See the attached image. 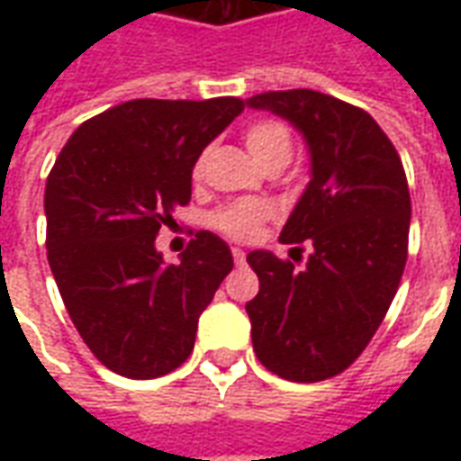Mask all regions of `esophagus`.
Here are the masks:
<instances>
[{
    "label": "esophagus",
    "mask_w": 461,
    "mask_h": 461,
    "mask_svg": "<svg viewBox=\"0 0 461 461\" xmlns=\"http://www.w3.org/2000/svg\"><path fill=\"white\" fill-rule=\"evenodd\" d=\"M231 257H234V264H244V261H247V254H244V251L241 249H237V247H234V249H231Z\"/></svg>",
    "instance_id": "1"
}]
</instances>
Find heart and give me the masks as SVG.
Segmentation results:
<instances>
[{"instance_id":"heart-1","label":"heart","mask_w":461,"mask_h":461,"mask_svg":"<svg viewBox=\"0 0 461 461\" xmlns=\"http://www.w3.org/2000/svg\"><path fill=\"white\" fill-rule=\"evenodd\" d=\"M244 142L249 148L251 158L259 162L264 170L269 167H286L294 155V138L289 128L276 118H261L247 125ZM204 167V155H200L192 165V175L200 177ZM269 217V207L261 202H234L220 207L210 214V224L230 240H251L261 221Z\"/></svg>"}]
</instances>
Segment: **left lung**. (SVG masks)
<instances>
[{
    "mask_svg": "<svg viewBox=\"0 0 461 461\" xmlns=\"http://www.w3.org/2000/svg\"><path fill=\"white\" fill-rule=\"evenodd\" d=\"M247 105L286 118L311 152L309 187L279 237L296 251L309 241L306 267L271 251L247 254L259 276L247 303L251 343L271 373L319 383L366 350L395 299L410 234L405 170L380 125L333 95L269 91Z\"/></svg>",
    "mask_w": 461,
    "mask_h": 461,
    "instance_id": "1",
    "label": "left lung"
}]
</instances>
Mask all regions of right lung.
<instances>
[{"label": "right lung", "instance_id": "right-lung-1", "mask_svg": "<svg viewBox=\"0 0 461 461\" xmlns=\"http://www.w3.org/2000/svg\"><path fill=\"white\" fill-rule=\"evenodd\" d=\"M241 111L234 95L128 101L78 125L49 172V267L76 330L118 375L180 367L234 267L212 231H197L177 264L162 261L155 237L190 202L194 160Z\"/></svg>", "mask_w": 461, "mask_h": 461}]
</instances>
